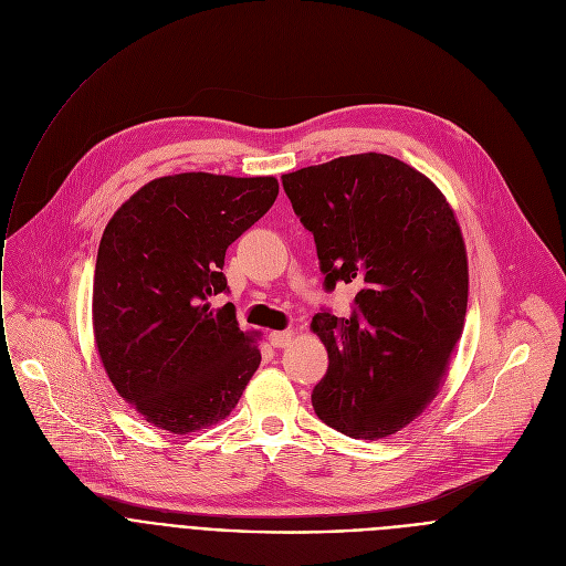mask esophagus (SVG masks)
Segmentation results:
<instances>
[{"instance_id":"34e87169","label":"esophagus","mask_w":566,"mask_h":566,"mask_svg":"<svg viewBox=\"0 0 566 566\" xmlns=\"http://www.w3.org/2000/svg\"><path fill=\"white\" fill-rule=\"evenodd\" d=\"M291 338H293L291 332H271V334H269V343H271L273 347H286V345L291 343Z\"/></svg>"}]
</instances>
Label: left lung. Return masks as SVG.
Listing matches in <instances>:
<instances>
[{
  "label": "left lung",
  "mask_w": 566,
  "mask_h": 566,
  "mask_svg": "<svg viewBox=\"0 0 566 566\" xmlns=\"http://www.w3.org/2000/svg\"><path fill=\"white\" fill-rule=\"evenodd\" d=\"M282 186L313 232L325 289L360 286L349 317L313 315L329 354L313 410L347 437H389L430 406L463 332L468 258L454 210L426 175L376 151L282 175Z\"/></svg>",
  "instance_id": "8db88e82"
}]
</instances>
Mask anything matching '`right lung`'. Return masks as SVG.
<instances>
[{"label":"right lung","instance_id":"obj_1","mask_svg":"<svg viewBox=\"0 0 566 566\" xmlns=\"http://www.w3.org/2000/svg\"><path fill=\"white\" fill-rule=\"evenodd\" d=\"M275 177L184 172L145 184L109 219L94 275V336L116 391L151 426L188 434L226 419L260 367L241 332L226 249L273 206Z\"/></svg>","mask_w":566,"mask_h":566}]
</instances>
